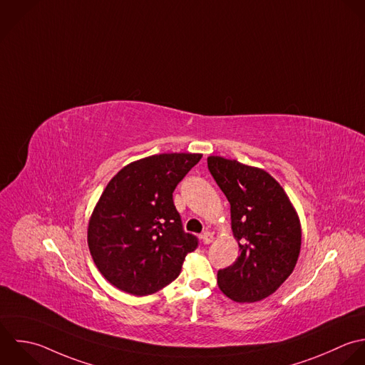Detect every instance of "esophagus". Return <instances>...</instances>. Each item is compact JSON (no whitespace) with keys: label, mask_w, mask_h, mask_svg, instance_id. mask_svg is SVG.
<instances>
[{"label":"esophagus","mask_w":365,"mask_h":365,"mask_svg":"<svg viewBox=\"0 0 365 365\" xmlns=\"http://www.w3.org/2000/svg\"><path fill=\"white\" fill-rule=\"evenodd\" d=\"M200 239H202V242H203L205 245H210L215 237H213V235H212L210 232H205V233L200 236Z\"/></svg>","instance_id":"34e87169"}]
</instances>
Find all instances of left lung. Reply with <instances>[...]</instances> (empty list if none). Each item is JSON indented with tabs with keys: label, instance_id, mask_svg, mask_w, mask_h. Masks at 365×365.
<instances>
[{
	"label": "left lung",
	"instance_id": "1",
	"mask_svg": "<svg viewBox=\"0 0 365 365\" xmlns=\"http://www.w3.org/2000/svg\"><path fill=\"white\" fill-rule=\"evenodd\" d=\"M207 168L230 203L237 260L217 272L219 289L233 302L255 303L273 294L293 273L302 247L299 215L280 183L266 170L209 156Z\"/></svg>",
	"mask_w": 365,
	"mask_h": 365
}]
</instances>
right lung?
<instances>
[{"label":"right lung","mask_w":365,"mask_h":365,"mask_svg":"<svg viewBox=\"0 0 365 365\" xmlns=\"http://www.w3.org/2000/svg\"><path fill=\"white\" fill-rule=\"evenodd\" d=\"M200 153H160L122 168L102 192L88 225V246L116 289L148 296L172 283L197 247L173 205V190Z\"/></svg>","instance_id":"obj_1"}]
</instances>
